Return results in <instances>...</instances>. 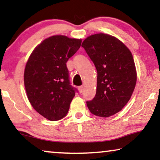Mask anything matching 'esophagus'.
Returning <instances> with one entry per match:
<instances>
[{
	"mask_svg": "<svg viewBox=\"0 0 160 160\" xmlns=\"http://www.w3.org/2000/svg\"><path fill=\"white\" fill-rule=\"evenodd\" d=\"M78 90H79V92L80 93H82L83 92V87L82 86H80L79 88H78Z\"/></svg>",
	"mask_w": 160,
	"mask_h": 160,
	"instance_id": "1",
	"label": "esophagus"
}]
</instances>
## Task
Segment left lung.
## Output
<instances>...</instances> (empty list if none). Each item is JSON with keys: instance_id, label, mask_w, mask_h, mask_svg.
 Returning a JSON list of instances; mask_svg holds the SVG:
<instances>
[{"instance_id": "8db88e82", "label": "left lung", "mask_w": 160, "mask_h": 160, "mask_svg": "<svg viewBox=\"0 0 160 160\" xmlns=\"http://www.w3.org/2000/svg\"><path fill=\"white\" fill-rule=\"evenodd\" d=\"M82 47L97 71L95 97L87 106L92 114L109 117L120 112L133 92L137 74L132 53L117 38L102 33L86 38Z\"/></svg>"}]
</instances>
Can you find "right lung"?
I'll use <instances>...</instances> for the list:
<instances>
[{
    "instance_id": "1",
    "label": "right lung",
    "mask_w": 160,
    "mask_h": 160,
    "mask_svg": "<svg viewBox=\"0 0 160 160\" xmlns=\"http://www.w3.org/2000/svg\"><path fill=\"white\" fill-rule=\"evenodd\" d=\"M82 40L55 35L44 39L27 62L24 83L29 102L51 121L66 116L77 89L70 85L66 63L79 49Z\"/></svg>"
}]
</instances>
